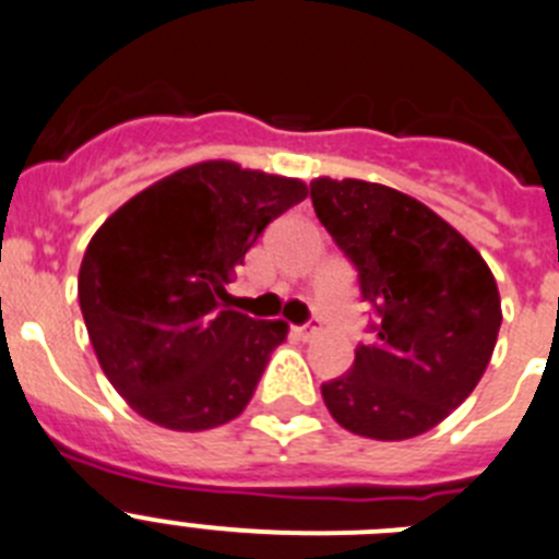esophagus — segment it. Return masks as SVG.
<instances>
[{"label":"esophagus","instance_id":"34e87169","mask_svg":"<svg viewBox=\"0 0 559 559\" xmlns=\"http://www.w3.org/2000/svg\"><path fill=\"white\" fill-rule=\"evenodd\" d=\"M294 333L299 335V338H302V341L313 338V335L319 333V322H316V319H313V322H310V324H299V328H294Z\"/></svg>","mask_w":559,"mask_h":559}]
</instances>
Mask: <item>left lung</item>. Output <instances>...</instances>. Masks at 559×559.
I'll use <instances>...</instances> for the list:
<instances>
[{
	"label": "left lung",
	"instance_id": "obj_1",
	"mask_svg": "<svg viewBox=\"0 0 559 559\" xmlns=\"http://www.w3.org/2000/svg\"><path fill=\"white\" fill-rule=\"evenodd\" d=\"M316 218L358 271L378 338L322 383L333 419L358 437L412 439L476 389L496 349L501 296L492 271L448 221L386 185L310 181Z\"/></svg>",
	"mask_w": 559,
	"mask_h": 559
}]
</instances>
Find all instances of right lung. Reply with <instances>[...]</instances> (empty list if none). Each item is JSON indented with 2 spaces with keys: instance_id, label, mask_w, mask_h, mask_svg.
Segmentation results:
<instances>
[{
  "instance_id": "add662e5",
  "label": "right lung",
  "mask_w": 559,
  "mask_h": 559,
  "mask_svg": "<svg viewBox=\"0 0 559 559\" xmlns=\"http://www.w3.org/2000/svg\"><path fill=\"white\" fill-rule=\"evenodd\" d=\"M305 195L299 179L201 162L133 195L88 240L83 322L140 417L206 431L249 406L288 324L231 310L229 283L265 226Z\"/></svg>"
}]
</instances>
